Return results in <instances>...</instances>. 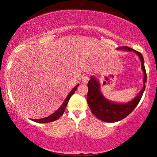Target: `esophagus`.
Here are the masks:
<instances>
[{"mask_svg": "<svg viewBox=\"0 0 157 157\" xmlns=\"http://www.w3.org/2000/svg\"><path fill=\"white\" fill-rule=\"evenodd\" d=\"M88 80H89V76H88V75H85V76L82 77V81L83 83L86 84V83H88Z\"/></svg>", "mask_w": 157, "mask_h": 157, "instance_id": "1", "label": "esophagus"}]
</instances>
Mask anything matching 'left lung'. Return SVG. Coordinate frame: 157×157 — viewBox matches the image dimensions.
Masks as SVG:
<instances>
[{"label":"left lung","instance_id":"left-lung-1","mask_svg":"<svg viewBox=\"0 0 157 157\" xmlns=\"http://www.w3.org/2000/svg\"><path fill=\"white\" fill-rule=\"evenodd\" d=\"M117 49H122L123 51H134L138 54L141 61V68L144 72V88L140 91L138 95L131 101L126 104H116L111 102L110 101L105 98L100 91V85L96 78L90 77L88 81V92L87 95V102L91 112L99 120L106 122H116L125 118L131 113L140 101L145 90L147 76H146V69L144 66V59L141 53L134 49L128 46H122Z\"/></svg>","mask_w":157,"mask_h":157}]
</instances>
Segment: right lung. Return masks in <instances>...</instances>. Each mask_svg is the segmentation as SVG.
I'll return each mask as SVG.
<instances>
[{"label": "right lung", "mask_w": 157, "mask_h": 157, "mask_svg": "<svg viewBox=\"0 0 157 157\" xmlns=\"http://www.w3.org/2000/svg\"><path fill=\"white\" fill-rule=\"evenodd\" d=\"M78 85H79V84L77 85L76 86H75V88H73L72 90L70 91V93H69V95H68V96H67L66 99H65V101H64V103H63V104H62V105H61L60 108H59L58 110L56 111V112L53 113V114L50 115V116L47 117H45V118L40 119V120H32L34 121V122H39V123H47V122H53V121L58 120V119L60 117L61 115L64 114V110H65V109H66V106H67V104H68V101H69V98H70V97L72 96L73 93L75 92V90H77V87H78Z\"/></svg>", "instance_id": "obj_1"}]
</instances>
